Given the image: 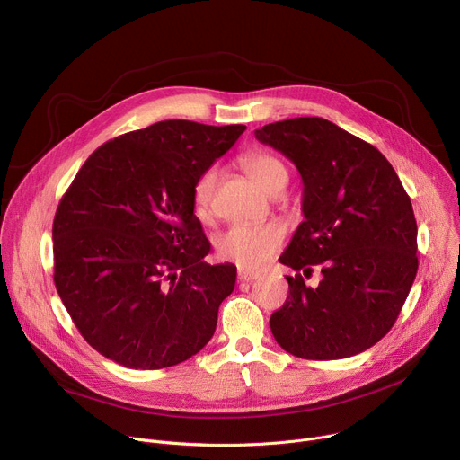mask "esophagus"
Wrapping results in <instances>:
<instances>
[{"label": "esophagus", "instance_id": "obj_1", "mask_svg": "<svg viewBox=\"0 0 460 460\" xmlns=\"http://www.w3.org/2000/svg\"><path fill=\"white\" fill-rule=\"evenodd\" d=\"M258 279H260L258 273H249V271H243V270L238 271V280H240V282H254V280H258Z\"/></svg>", "mask_w": 460, "mask_h": 460}]
</instances>
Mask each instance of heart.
I'll return each mask as SVG.
<instances>
[{
    "instance_id": "obj_1",
    "label": "heart",
    "mask_w": 460,
    "mask_h": 460,
    "mask_svg": "<svg viewBox=\"0 0 460 460\" xmlns=\"http://www.w3.org/2000/svg\"><path fill=\"white\" fill-rule=\"evenodd\" d=\"M242 167L249 178L270 194L282 190L288 183L289 172L286 164L264 151H251L242 156ZM218 180V169L208 167L192 185V209L196 217L206 218L209 215L215 185ZM286 231L279 222L268 224H242L233 226L217 238V252L222 260L233 261L234 266L245 271H256L264 268L279 252L284 243Z\"/></svg>"
}]
</instances>
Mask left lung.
Masks as SVG:
<instances>
[{
	"label": "left lung",
	"mask_w": 460,
	"mask_h": 460,
	"mask_svg": "<svg viewBox=\"0 0 460 460\" xmlns=\"http://www.w3.org/2000/svg\"><path fill=\"white\" fill-rule=\"evenodd\" d=\"M289 158L304 183V222L280 264L322 280L286 277L289 296L271 314L275 341L307 360H337L375 346L413 286L417 222L395 169L371 144L330 119L291 118L254 130Z\"/></svg>",
	"instance_id": "obj_1"
}]
</instances>
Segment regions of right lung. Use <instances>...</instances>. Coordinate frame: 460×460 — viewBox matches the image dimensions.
Returning a JSON list of instances; mask_svg holds the SVG:
<instances>
[{"label":"right lung","instance_id":"right-lung-1","mask_svg":"<svg viewBox=\"0 0 460 460\" xmlns=\"http://www.w3.org/2000/svg\"><path fill=\"white\" fill-rule=\"evenodd\" d=\"M245 125L165 119L98 147L52 224L54 284L82 337L130 369L199 353L234 289L233 264L211 266L192 185Z\"/></svg>","mask_w":460,"mask_h":460}]
</instances>
